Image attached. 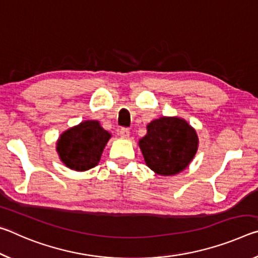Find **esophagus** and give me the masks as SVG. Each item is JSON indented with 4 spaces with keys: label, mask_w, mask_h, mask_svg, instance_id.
Listing matches in <instances>:
<instances>
[{
    "label": "esophagus",
    "mask_w": 258,
    "mask_h": 258,
    "mask_svg": "<svg viewBox=\"0 0 258 258\" xmlns=\"http://www.w3.org/2000/svg\"><path fill=\"white\" fill-rule=\"evenodd\" d=\"M119 135H120L121 137H123V138H128L129 135H130L129 129L128 128H121L119 130Z\"/></svg>",
    "instance_id": "esophagus-1"
}]
</instances>
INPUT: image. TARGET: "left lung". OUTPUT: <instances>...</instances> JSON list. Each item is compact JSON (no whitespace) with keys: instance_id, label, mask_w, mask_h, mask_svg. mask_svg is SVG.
<instances>
[{"instance_id":"left-lung-1","label":"left lung","mask_w":258,"mask_h":258,"mask_svg":"<svg viewBox=\"0 0 258 258\" xmlns=\"http://www.w3.org/2000/svg\"><path fill=\"white\" fill-rule=\"evenodd\" d=\"M145 162L159 175L170 176L184 170L198 150L197 133L178 117H160L147 125L139 141Z\"/></svg>"}]
</instances>
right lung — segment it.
Instances as JSON below:
<instances>
[{
	"label": "right lung",
	"mask_w": 258,
	"mask_h": 258,
	"mask_svg": "<svg viewBox=\"0 0 258 258\" xmlns=\"http://www.w3.org/2000/svg\"><path fill=\"white\" fill-rule=\"evenodd\" d=\"M109 135L99 122L84 121L61 135L57 142V151L67 167L84 171L97 166Z\"/></svg>",
	"instance_id": "obj_1"
}]
</instances>
